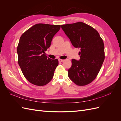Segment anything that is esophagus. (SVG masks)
<instances>
[{
	"label": "esophagus",
	"mask_w": 121,
	"mask_h": 121,
	"mask_svg": "<svg viewBox=\"0 0 121 121\" xmlns=\"http://www.w3.org/2000/svg\"><path fill=\"white\" fill-rule=\"evenodd\" d=\"M58 61H59L60 62H63L64 61V60H62V59H59L58 60Z\"/></svg>",
	"instance_id": "esophagus-1"
}]
</instances>
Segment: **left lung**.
<instances>
[{
    "mask_svg": "<svg viewBox=\"0 0 121 121\" xmlns=\"http://www.w3.org/2000/svg\"><path fill=\"white\" fill-rule=\"evenodd\" d=\"M63 29L76 48L80 49V59L72 60L69 78L77 85L85 86L96 78L104 60V46L95 29L83 22L62 25Z\"/></svg>",
    "mask_w": 121,
    "mask_h": 121,
    "instance_id": "1",
    "label": "left lung"
}]
</instances>
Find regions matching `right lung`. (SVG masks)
<instances>
[{
  "label": "right lung",
  "instance_id": "1",
  "mask_svg": "<svg viewBox=\"0 0 121 121\" xmlns=\"http://www.w3.org/2000/svg\"><path fill=\"white\" fill-rule=\"evenodd\" d=\"M60 28V25L37 24L21 36L17 47L18 64L26 79L35 85H45L53 78L58 60L47 57L45 52Z\"/></svg>",
  "mask_w": 121,
  "mask_h": 121
}]
</instances>
